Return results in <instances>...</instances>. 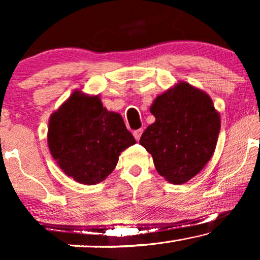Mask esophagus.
Instances as JSON below:
<instances>
[{
    "instance_id": "34e87169",
    "label": "esophagus",
    "mask_w": 260,
    "mask_h": 260,
    "mask_svg": "<svg viewBox=\"0 0 260 260\" xmlns=\"http://www.w3.org/2000/svg\"><path fill=\"white\" fill-rule=\"evenodd\" d=\"M142 133H143V129H138V130L134 131V136H135V138H136V141H140Z\"/></svg>"
}]
</instances>
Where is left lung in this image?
<instances>
[{
    "label": "left lung",
    "instance_id": "8db88e82",
    "mask_svg": "<svg viewBox=\"0 0 260 260\" xmlns=\"http://www.w3.org/2000/svg\"><path fill=\"white\" fill-rule=\"evenodd\" d=\"M150 112L156 119L140 144L168 182H187L213 156L220 133L219 112L206 92L184 81L156 97Z\"/></svg>",
    "mask_w": 260,
    "mask_h": 260
}]
</instances>
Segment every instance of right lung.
<instances>
[{"label":"right lung","instance_id":"right-lung-1","mask_svg":"<svg viewBox=\"0 0 260 260\" xmlns=\"http://www.w3.org/2000/svg\"><path fill=\"white\" fill-rule=\"evenodd\" d=\"M47 142L60 169L88 186L104 181L120 152L136 143L119 113L108 111L99 95L78 90L51 115Z\"/></svg>","mask_w":260,"mask_h":260}]
</instances>
